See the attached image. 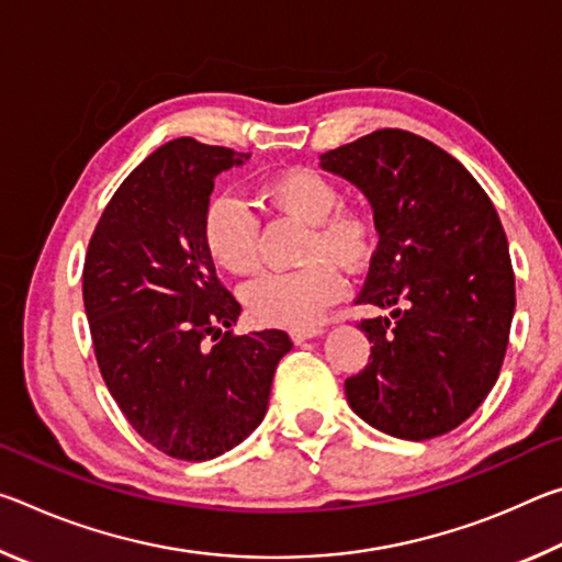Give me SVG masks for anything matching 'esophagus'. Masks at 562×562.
<instances>
[{"label": "esophagus", "mask_w": 562, "mask_h": 562, "mask_svg": "<svg viewBox=\"0 0 562 562\" xmlns=\"http://www.w3.org/2000/svg\"><path fill=\"white\" fill-rule=\"evenodd\" d=\"M322 331H325V327H294V329H290V337L294 345H300V341H304V339L319 337Z\"/></svg>", "instance_id": "obj_1"}]
</instances>
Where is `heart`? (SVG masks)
<instances>
[{"mask_svg":"<svg viewBox=\"0 0 562 562\" xmlns=\"http://www.w3.org/2000/svg\"><path fill=\"white\" fill-rule=\"evenodd\" d=\"M265 201L284 215L312 225L300 270L265 274L245 294L247 312L260 325L315 327L335 302L345 280L335 263L361 270L372 260L374 231L359 213L339 211L341 190L335 180L310 168H292L268 178L260 188ZM203 237L211 258L223 270L247 278L260 268L258 221L240 198L223 193L211 201L203 217Z\"/></svg>","mask_w":562,"mask_h":562,"instance_id":"b5f03b06","label":"heart"}]
</instances>
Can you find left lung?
I'll list each match as a JSON object with an SVG mask.
<instances>
[{"mask_svg":"<svg viewBox=\"0 0 562 562\" xmlns=\"http://www.w3.org/2000/svg\"><path fill=\"white\" fill-rule=\"evenodd\" d=\"M372 203L379 245L359 304L372 355L345 382L369 426L424 441L463 424L496 384L516 278L501 217L475 178L439 146L384 128L319 156Z\"/></svg>","mask_w":562,"mask_h":562,"instance_id":"1","label":"left lung"}]
</instances>
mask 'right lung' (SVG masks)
Here are the masks:
<instances>
[{"label":"right lung","mask_w":562,"mask_h":562,"mask_svg":"<svg viewBox=\"0 0 562 562\" xmlns=\"http://www.w3.org/2000/svg\"><path fill=\"white\" fill-rule=\"evenodd\" d=\"M250 154L176 138L123 180L91 235L83 307L111 396L144 439L207 461L268 412L288 331L233 335L240 304L203 237L215 178Z\"/></svg>","instance_id":"obj_1"}]
</instances>
